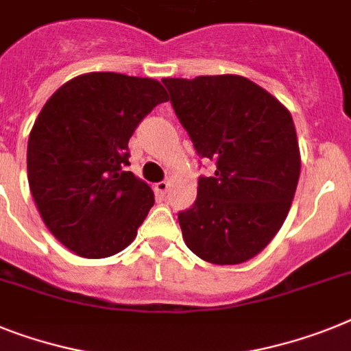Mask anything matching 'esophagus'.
<instances>
[{
    "label": "esophagus",
    "mask_w": 351,
    "mask_h": 351,
    "mask_svg": "<svg viewBox=\"0 0 351 351\" xmlns=\"http://www.w3.org/2000/svg\"><path fill=\"white\" fill-rule=\"evenodd\" d=\"M169 182L167 180H164V182H158V184H155V193L157 194H160V196H164V194L167 193V191H169Z\"/></svg>",
    "instance_id": "1"
}]
</instances>
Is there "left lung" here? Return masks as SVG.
<instances>
[{
  "label": "left lung",
  "mask_w": 351,
  "mask_h": 351,
  "mask_svg": "<svg viewBox=\"0 0 351 351\" xmlns=\"http://www.w3.org/2000/svg\"><path fill=\"white\" fill-rule=\"evenodd\" d=\"M162 82L199 157L216 160L193 207L178 214L185 244L210 264H243L280 230L296 193L302 158L291 112L239 75Z\"/></svg>",
  "instance_id": "8db88e82"
}]
</instances>
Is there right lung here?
I'll list each match as a JSON object with an SVG mask.
<instances>
[{
    "instance_id": "1",
    "label": "right lung",
    "mask_w": 351,
    "mask_h": 351,
    "mask_svg": "<svg viewBox=\"0 0 351 351\" xmlns=\"http://www.w3.org/2000/svg\"><path fill=\"white\" fill-rule=\"evenodd\" d=\"M167 99L152 78L87 73L46 101L28 139V184L44 225L67 250L105 258L135 239L155 196L125 171L128 141Z\"/></svg>"
}]
</instances>
